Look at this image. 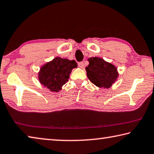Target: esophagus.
<instances>
[{"mask_svg": "<svg viewBox=\"0 0 154 154\" xmlns=\"http://www.w3.org/2000/svg\"><path fill=\"white\" fill-rule=\"evenodd\" d=\"M78 65H79V66L80 67V68H83V66H84V64H83V62H79V63H78Z\"/></svg>", "mask_w": 154, "mask_h": 154, "instance_id": "esophagus-1", "label": "esophagus"}]
</instances>
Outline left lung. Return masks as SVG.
I'll use <instances>...</instances> for the list:
<instances>
[{"instance_id": "8db88e82", "label": "left lung", "mask_w": 154, "mask_h": 154, "mask_svg": "<svg viewBox=\"0 0 154 154\" xmlns=\"http://www.w3.org/2000/svg\"><path fill=\"white\" fill-rule=\"evenodd\" d=\"M88 61L90 64L85 70L90 82L99 88H110L118 77L116 66L98 57L90 58Z\"/></svg>"}]
</instances>
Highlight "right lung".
<instances>
[{
  "label": "right lung",
  "instance_id": "obj_1",
  "mask_svg": "<svg viewBox=\"0 0 154 154\" xmlns=\"http://www.w3.org/2000/svg\"><path fill=\"white\" fill-rule=\"evenodd\" d=\"M77 67L75 60L56 57L41 67L38 79L44 86L52 92H58L68 82L69 75L74 68Z\"/></svg>",
  "mask_w": 154,
  "mask_h": 154
}]
</instances>
